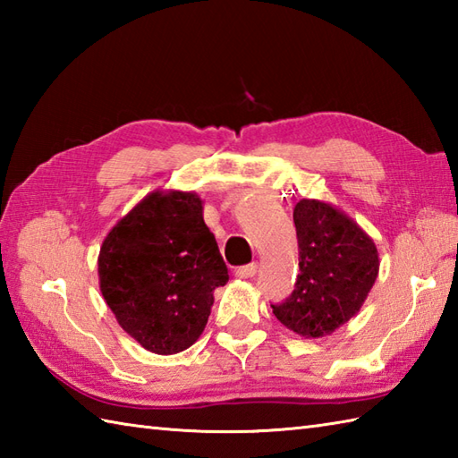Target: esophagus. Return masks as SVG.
Masks as SVG:
<instances>
[{"instance_id":"esophagus-1","label":"esophagus","mask_w":458,"mask_h":458,"mask_svg":"<svg viewBox=\"0 0 458 458\" xmlns=\"http://www.w3.org/2000/svg\"><path fill=\"white\" fill-rule=\"evenodd\" d=\"M256 274H258V264L242 266L236 269V277H240V279H251Z\"/></svg>"}]
</instances>
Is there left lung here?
<instances>
[{
	"instance_id": "obj_1",
	"label": "left lung",
	"mask_w": 458,
	"mask_h": 458,
	"mask_svg": "<svg viewBox=\"0 0 458 458\" xmlns=\"http://www.w3.org/2000/svg\"><path fill=\"white\" fill-rule=\"evenodd\" d=\"M293 222L299 276L289 299L271 309L295 335L323 338L364 305L379 271L377 250L352 218L325 200L301 199Z\"/></svg>"
}]
</instances>
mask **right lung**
Here are the masks:
<instances>
[{
  "label": "right lung",
  "mask_w": 458,
  "mask_h": 458,
  "mask_svg": "<svg viewBox=\"0 0 458 458\" xmlns=\"http://www.w3.org/2000/svg\"><path fill=\"white\" fill-rule=\"evenodd\" d=\"M102 297L118 325L155 354L197 343L228 267L197 192L153 191L104 238Z\"/></svg>",
  "instance_id": "add662e5"
}]
</instances>
